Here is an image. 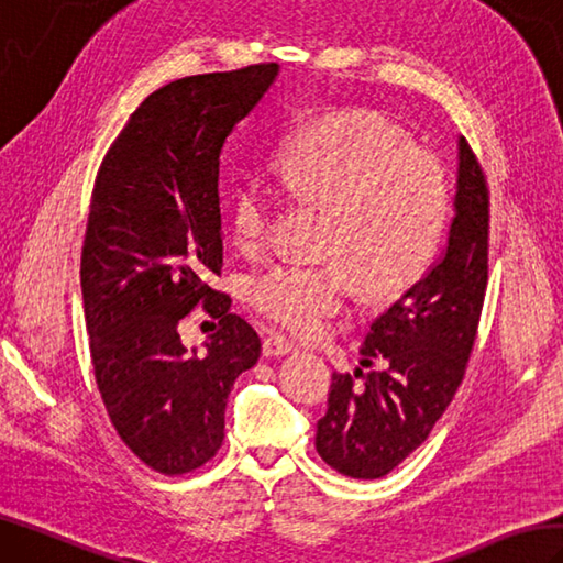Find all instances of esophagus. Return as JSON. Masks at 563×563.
<instances>
[{
  "instance_id": "34e87169",
  "label": "esophagus",
  "mask_w": 563,
  "mask_h": 563,
  "mask_svg": "<svg viewBox=\"0 0 563 563\" xmlns=\"http://www.w3.org/2000/svg\"><path fill=\"white\" fill-rule=\"evenodd\" d=\"M294 351V344L286 336L269 334L263 339V355L265 358H282V355H289Z\"/></svg>"
}]
</instances>
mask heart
Listing matches in <instances>:
<instances>
[{
    "instance_id": "b5f03b06",
    "label": "heart",
    "mask_w": 563,
    "mask_h": 563,
    "mask_svg": "<svg viewBox=\"0 0 563 563\" xmlns=\"http://www.w3.org/2000/svg\"><path fill=\"white\" fill-rule=\"evenodd\" d=\"M298 200L327 208L318 265H279L253 284V306L294 334H318L363 282L369 298L416 284L432 265L451 212L446 172L385 117L339 109L294 129L272 162ZM279 212L277 188L253 176L234 200L239 251L267 253Z\"/></svg>"
}]
</instances>
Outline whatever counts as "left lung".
Here are the masks:
<instances>
[{"label": "left lung", "instance_id": "1", "mask_svg": "<svg viewBox=\"0 0 563 563\" xmlns=\"http://www.w3.org/2000/svg\"><path fill=\"white\" fill-rule=\"evenodd\" d=\"M454 205L440 260L369 324L361 349L367 373L332 377L314 446L341 475L375 479L394 471L428 440L461 387L489 269V188L463 135Z\"/></svg>", "mask_w": 563, "mask_h": 563}]
</instances>
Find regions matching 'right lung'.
I'll return each mask as SVG.
<instances>
[{"label": "right lung", "instance_id": "1", "mask_svg": "<svg viewBox=\"0 0 563 563\" xmlns=\"http://www.w3.org/2000/svg\"><path fill=\"white\" fill-rule=\"evenodd\" d=\"M277 68L188 76L147 95L95 176L80 253L95 382L123 444L164 475L217 454L231 387L260 358L255 329L208 277L222 274L219 155ZM198 305L218 320L208 354L177 334Z\"/></svg>", "mask_w": 563, "mask_h": 563}]
</instances>
